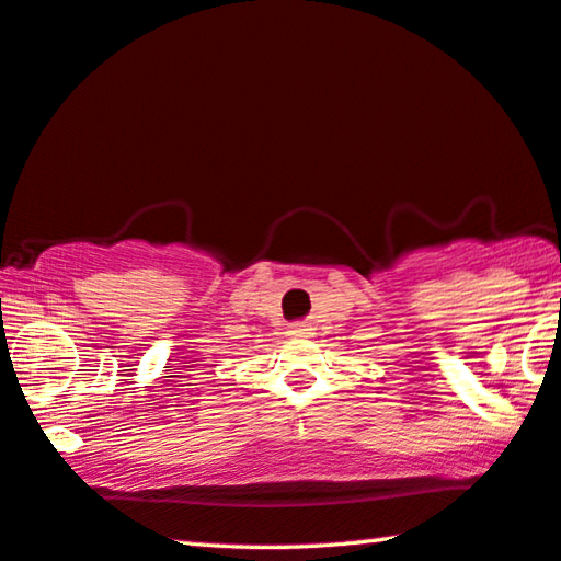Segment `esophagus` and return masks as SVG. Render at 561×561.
I'll list each match as a JSON object with an SVG mask.
<instances>
[{"label": "esophagus", "instance_id": "1", "mask_svg": "<svg viewBox=\"0 0 561 561\" xmlns=\"http://www.w3.org/2000/svg\"><path fill=\"white\" fill-rule=\"evenodd\" d=\"M289 334L291 336H309V334H312V327L305 324V322H297V324H291Z\"/></svg>", "mask_w": 561, "mask_h": 561}]
</instances>
